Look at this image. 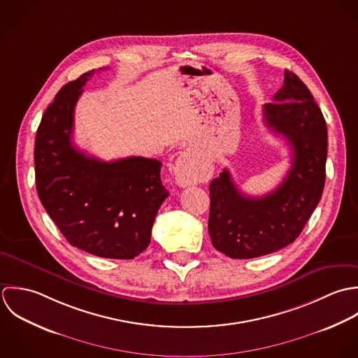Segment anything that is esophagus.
Instances as JSON below:
<instances>
[{"instance_id": "esophagus-1", "label": "esophagus", "mask_w": 358, "mask_h": 358, "mask_svg": "<svg viewBox=\"0 0 358 358\" xmlns=\"http://www.w3.org/2000/svg\"><path fill=\"white\" fill-rule=\"evenodd\" d=\"M213 166L189 150H184L173 167V176L178 187L195 185L212 177Z\"/></svg>"}]
</instances>
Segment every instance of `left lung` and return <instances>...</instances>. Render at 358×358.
Returning a JSON list of instances; mask_svg holds the SVG:
<instances>
[{
  "label": "left lung",
  "mask_w": 358,
  "mask_h": 358,
  "mask_svg": "<svg viewBox=\"0 0 358 358\" xmlns=\"http://www.w3.org/2000/svg\"><path fill=\"white\" fill-rule=\"evenodd\" d=\"M284 76L274 102L263 106L266 126L284 136L292 148V166L282 184L268 195L248 196L224 169L209 187L212 243L231 259L260 257L292 243L324 191L325 119L306 84L293 72Z\"/></svg>",
  "instance_id": "1"
}]
</instances>
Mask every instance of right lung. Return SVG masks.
Listing matches in <instances>:
<instances>
[{
    "mask_svg": "<svg viewBox=\"0 0 358 358\" xmlns=\"http://www.w3.org/2000/svg\"><path fill=\"white\" fill-rule=\"evenodd\" d=\"M92 74L64 85L44 112L34 143L36 187L44 209L74 248L129 260L148 248L169 192L156 159L103 162L73 145L74 106Z\"/></svg>",
    "mask_w": 358,
    "mask_h": 358,
    "instance_id": "add662e5",
    "label": "right lung"
}]
</instances>
